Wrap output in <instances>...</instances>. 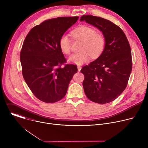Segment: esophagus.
I'll list each match as a JSON object with an SVG mask.
<instances>
[{
  "label": "esophagus",
  "instance_id": "obj_1",
  "mask_svg": "<svg viewBox=\"0 0 148 148\" xmlns=\"http://www.w3.org/2000/svg\"><path fill=\"white\" fill-rule=\"evenodd\" d=\"M77 69H78V71H80L81 70V67L80 66H78V67H77Z\"/></svg>",
  "mask_w": 148,
  "mask_h": 148
}]
</instances>
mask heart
<instances>
[{
    "instance_id": "obj_1",
    "label": "heart",
    "mask_w": 148,
    "mask_h": 148,
    "mask_svg": "<svg viewBox=\"0 0 148 148\" xmlns=\"http://www.w3.org/2000/svg\"><path fill=\"white\" fill-rule=\"evenodd\" d=\"M73 37L82 41L81 52L71 55L68 61L77 65H82L88 61L91 57L95 58L102 52L105 47V38L95 30L88 26H82L71 32ZM71 40L67 34H63L60 38L59 46L61 51L66 54L71 51Z\"/></svg>"
}]
</instances>
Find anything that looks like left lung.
Returning <instances> with one entry per match:
<instances>
[{
    "label": "left lung",
    "instance_id": "8db88e82",
    "mask_svg": "<svg viewBox=\"0 0 148 148\" xmlns=\"http://www.w3.org/2000/svg\"><path fill=\"white\" fill-rule=\"evenodd\" d=\"M81 22L97 28L105 38L101 55L81 72L85 76L83 87L87 98L98 103L115 100L125 90L132 71L131 47L121 29L110 20L92 15H84Z\"/></svg>",
    "mask_w": 148,
    "mask_h": 148
}]
</instances>
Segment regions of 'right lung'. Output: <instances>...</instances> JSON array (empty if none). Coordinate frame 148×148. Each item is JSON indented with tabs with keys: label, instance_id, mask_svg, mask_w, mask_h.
<instances>
[{
	"label": "right lung",
	"instance_id": "1",
	"mask_svg": "<svg viewBox=\"0 0 148 148\" xmlns=\"http://www.w3.org/2000/svg\"><path fill=\"white\" fill-rule=\"evenodd\" d=\"M60 17L47 20L30 30L20 52L22 74L33 94L40 101L53 103L66 95L77 67L66 64L59 46L62 35L77 20Z\"/></svg>",
	"mask_w": 148,
	"mask_h": 148
}]
</instances>
